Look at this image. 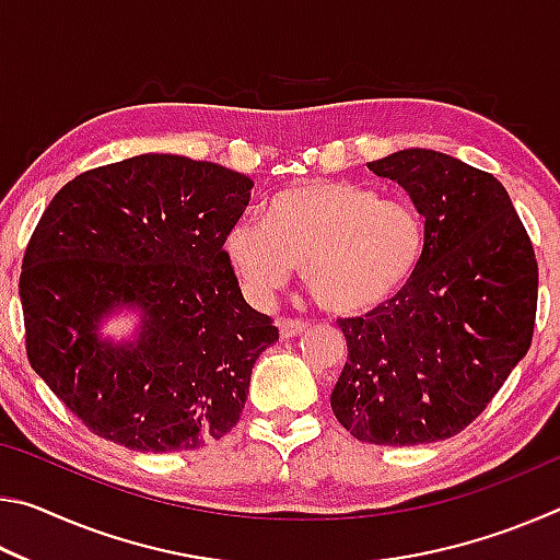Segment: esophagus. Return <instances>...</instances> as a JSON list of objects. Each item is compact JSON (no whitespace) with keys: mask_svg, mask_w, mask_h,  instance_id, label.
<instances>
[{"mask_svg":"<svg viewBox=\"0 0 560 560\" xmlns=\"http://www.w3.org/2000/svg\"><path fill=\"white\" fill-rule=\"evenodd\" d=\"M308 330V326L303 320H291V318H279V334L281 338H293V336H303Z\"/></svg>","mask_w":560,"mask_h":560,"instance_id":"1","label":"esophagus"}]
</instances>
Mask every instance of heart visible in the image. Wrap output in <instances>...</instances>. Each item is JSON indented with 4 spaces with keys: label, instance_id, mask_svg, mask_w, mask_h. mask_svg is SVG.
<instances>
[{
    "label": "heart",
    "instance_id": "obj_1",
    "mask_svg": "<svg viewBox=\"0 0 560 560\" xmlns=\"http://www.w3.org/2000/svg\"><path fill=\"white\" fill-rule=\"evenodd\" d=\"M224 254L252 303H271L303 264L320 306L350 316L407 287L424 254V222L410 202L377 200L363 185L306 179L271 197L264 224L236 222Z\"/></svg>",
    "mask_w": 560,
    "mask_h": 560
}]
</instances>
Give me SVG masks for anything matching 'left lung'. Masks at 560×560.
<instances>
[{
	"mask_svg": "<svg viewBox=\"0 0 560 560\" xmlns=\"http://www.w3.org/2000/svg\"><path fill=\"white\" fill-rule=\"evenodd\" d=\"M424 217L415 277L365 316L338 318L348 360L330 393L360 442L454 438L485 412L534 338L538 264L509 192L462 160L410 148L368 163Z\"/></svg>",
	"mask_w": 560,
	"mask_h": 560,
	"instance_id": "1",
	"label": "left lung"
}]
</instances>
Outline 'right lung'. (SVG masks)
Here are the masks:
<instances>
[{
	"label": "right lung",
	"mask_w": 560,
	"mask_h": 560,
	"mask_svg": "<svg viewBox=\"0 0 560 560\" xmlns=\"http://www.w3.org/2000/svg\"><path fill=\"white\" fill-rule=\"evenodd\" d=\"M254 183L183 155H136L81 173L46 207L24 252L26 358L103 440L138 452L222 440L279 328L244 301L224 240ZM140 307L139 338L97 336Z\"/></svg>",
	"instance_id": "obj_1"
}]
</instances>
